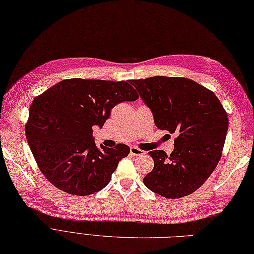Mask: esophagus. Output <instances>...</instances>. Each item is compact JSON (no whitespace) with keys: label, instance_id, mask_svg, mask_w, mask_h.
I'll list each match as a JSON object with an SVG mask.
<instances>
[{"label":"esophagus","instance_id":"esophagus-1","mask_svg":"<svg viewBox=\"0 0 254 254\" xmlns=\"http://www.w3.org/2000/svg\"><path fill=\"white\" fill-rule=\"evenodd\" d=\"M130 154L133 155V156H142L144 154V151L136 148V147H132L130 149Z\"/></svg>","mask_w":254,"mask_h":254}]
</instances>
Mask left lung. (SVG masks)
<instances>
[{"instance_id": "8db88e82", "label": "left lung", "mask_w": 254, "mask_h": 254, "mask_svg": "<svg viewBox=\"0 0 254 254\" xmlns=\"http://www.w3.org/2000/svg\"><path fill=\"white\" fill-rule=\"evenodd\" d=\"M130 83L150 107L155 125L178 133L170 156L162 150L149 152L154 168L143 184L166 198L191 194L221 158L228 128L221 102L212 91L185 77L153 76Z\"/></svg>"}]
</instances>
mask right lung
Returning <instances> with one entry per match:
<instances>
[{
    "label": "right lung",
    "mask_w": 254,
    "mask_h": 254,
    "mask_svg": "<svg viewBox=\"0 0 254 254\" xmlns=\"http://www.w3.org/2000/svg\"><path fill=\"white\" fill-rule=\"evenodd\" d=\"M137 98L130 80L82 78L64 79L37 96L30 106L26 136L43 176L72 195L103 189L130 149L124 143L97 146L93 127L102 128L118 103Z\"/></svg>",
    "instance_id": "add662e5"
}]
</instances>
